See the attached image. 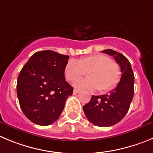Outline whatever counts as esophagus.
<instances>
[{"mask_svg": "<svg viewBox=\"0 0 153 153\" xmlns=\"http://www.w3.org/2000/svg\"><path fill=\"white\" fill-rule=\"evenodd\" d=\"M79 92H80V90H79V89H74V95L79 93Z\"/></svg>", "mask_w": 153, "mask_h": 153, "instance_id": "1", "label": "esophagus"}]
</instances>
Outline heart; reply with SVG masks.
I'll use <instances>...</instances> for the list:
<instances>
[{
  "label": "heart",
  "mask_w": 153,
  "mask_h": 153,
  "mask_svg": "<svg viewBox=\"0 0 153 153\" xmlns=\"http://www.w3.org/2000/svg\"><path fill=\"white\" fill-rule=\"evenodd\" d=\"M85 73L87 79L75 82V86L88 90L97 89L101 93L114 89L121 76L118 64L103 54L86 56L77 61L71 60L64 67V76L70 82L79 80Z\"/></svg>",
  "instance_id": "obj_1"
}]
</instances>
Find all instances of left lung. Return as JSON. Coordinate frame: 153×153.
I'll return each mask as SVG.
<instances>
[{"instance_id":"1","label":"left lung","mask_w":153,"mask_h":153,"mask_svg":"<svg viewBox=\"0 0 153 153\" xmlns=\"http://www.w3.org/2000/svg\"><path fill=\"white\" fill-rule=\"evenodd\" d=\"M102 52L113 56L122 73L120 82L109 94L92 96L82 107L86 117L99 127H111L124 118L128 111L134 93V75L131 63L120 53L106 49Z\"/></svg>"}]
</instances>
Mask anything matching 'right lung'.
<instances>
[{"instance_id":"obj_1","label":"right lung","mask_w":153,"mask_h":153,"mask_svg":"<svg viewBox=\"0 0 153 153\" xmlns=\"http://www.w3.org/2000/svg\"><path fill=\"white\" fill-rule=\"evenodd\" d=\"M69 56L46 50L31 56L21 70L16 91L19 105L34 124L47 126L58 119L74 88L64 77Z\"/></svg>"}]
</instances>
